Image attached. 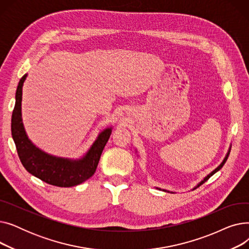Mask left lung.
<instances>
[{
    "mask_svg": "<svg viewBox=\"0 0 249 249\" xmlns=\"http://www.w3.org/2000/svg\"><path fill=\"white\" fill-rule=\"evenodd\" d=\"M229 153H230V149H229V151H228L227 155L225 156V159H224V160H223V161H222V163H221V164H220V165H219V166H218L217 168H215V169H214V171H213V172H212V173H211L210 175H208V176H207V177H206V178H204V179H203V180H202V181L200 182V184H199V185H198L197 187H196V188H198V187H200L201 185H203V184H204V182H205V181H207V180H208L209 178H211V177H212V176H213L214 174H216V173H217L218 171H220V169L222 168V166H223V165H224V163L226 162V160H227V159H228V156H229ZM196 188H195V189H196ZM163 191H164V192H166L165 190H163ZM167 192H168V191H167Z\"/></svg>",
    "mask_w": 249,
    "mask_h": 249,
    "instance_id": "8db88e82",
    "label": "left lung"
}]
</instances>
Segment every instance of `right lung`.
<instances>
[{
	"instance_id": "add662e5",
	"label": "right lung",
	"mask_w": 249,
	"mask_h": 249,
	"mask_svg": "<svg viewBox=\"0 0 249 249\" xmlns=\"http://www.w3.org/2000/svg\"><path fill=\"white\" fill-rule=\"evenodd\" d=\"M26 76L27 74L21 77L17 87L16 103L11 120L12 137L23 166L28 173L52 186L69 188L82 184L95 174L112 129L107 128L101 132L87 154L77 160L56 158L37 148L26 135L22 123V87Z\"/></svg>"
}]
</instances>
